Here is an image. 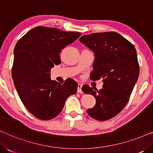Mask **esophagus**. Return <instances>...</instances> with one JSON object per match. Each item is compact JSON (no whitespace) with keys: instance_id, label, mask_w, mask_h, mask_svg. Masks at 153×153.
Instances as JSON below:
<instances>
[{"instance_id":"34e87169","label":"esophagus","mask_w":153,"mask_h":153,"mask_svg":"<svg viewBox=\"0 0 153 153\" xmlns=\"http://www.w3.org/2000/svg\"><path fill=\"white\" fill-rule=\"evenodd\" d=\"M81 88H82V84L81 83H79L78 84V88H77V92L79 93H82V90H81Z\"/></svg>"}]
</instances>
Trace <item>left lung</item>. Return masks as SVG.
<instances>
[{"label": "left lung", "mask_w": 153, "mask_h": 153, "mask_svg": "<svg viewBox=\"0 0 153 153\" xmlns=\"http://www.w3.org/2000/svg\"><path fill=\"white\" fill-rule=\"evenodd\" d=\"M79 41L94 52L92 80L102 79L103 88L89 85L82 91L91 94L96 104L87 113L97 120H107L116 116L129 101L139 75L137 50L132 44L116 32L85 35Z\"/></svg>", "instance_id": "8db88e82"}]
</instances>
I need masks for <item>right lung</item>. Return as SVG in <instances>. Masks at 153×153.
<instances>
[{
	"label": "right lung",
	"instance_id": "obj_1",
	"mask_svg": "<svg viewBox=\"0 0 153 153\" xmlns=\"http://www.w3.org/2000/svg\"><path fill=\"white\" fill-rule=\"evenodd\" d=\"M80 33L37 26L17 42L14 49L12 79L21 100L36 118L47 120L61 112L78 84L72 79L64 83L51 80V69L60 63V53L81 36Z\"/></svg>",
	"mask_w": 153,
	"mask_h": 153
}]
</instances>
